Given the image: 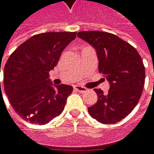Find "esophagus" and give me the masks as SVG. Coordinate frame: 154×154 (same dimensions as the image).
Masks as SVG:
<instances>
[{
  "mask_svg": "<svg viewBox=\"0 0 154 154\" xmlns=\"http://www.w3.org/2000/svg\"><path fill=\"white\" fill-rule=\"evenodd\" d=\"M74 89H75L76 91L80 92V93H84V92L87 91V88H84V87H82V86H75V87H74Z\"/></svg>",
  "mask_w": 154,
  "mask_h": 154,
  "instance_id": "34e87169",
  "label": "esophagus"
}]
</instances>
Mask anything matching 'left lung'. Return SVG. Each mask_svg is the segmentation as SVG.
Returning a JSON list of instances; mask_svg holds the SVG:
<instances>
[{
  "label": "left lung",
  "mask_w": 154,
  "mask_h": 154,
  "mask_svg": "<svg viewBox=\"0 0 154 154\" xmlns=\"http://www.w3.org/2000/svg\"><path fill=\"white\" fill-rule=\"evenodd\" d=\"M80 38L91 45L99 60V72L110 85L107 94L95 88L98 101L88 108L96 121L111 125L129 115L137 104L144 88L146 72L137 50L114 34L104 31H80Z\"/></svg>",
  "instance_id": "obj_1"
}]
</instances>
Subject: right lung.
Here are the masks:
<instances>
[{
    "label": "right lung",
    "instance_id": "obj_1",
    "mask_svg": "<svg viewBox=\"0 0 154 154\" xmlns=\"http://www.w3.org/2000/svg\"><path fill=\"white\" fill-rule=\"evenodd\" d=\"M76 35V32L34 35L21 44L7 60L4 90L14 110L27 122L45 125L64 110L72 87L52 86L49 72L57 66L61 52Z\"/></svg>",
    "mask_w": 154,
    "mask_h": 154
}]
</instances>
